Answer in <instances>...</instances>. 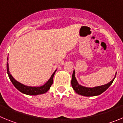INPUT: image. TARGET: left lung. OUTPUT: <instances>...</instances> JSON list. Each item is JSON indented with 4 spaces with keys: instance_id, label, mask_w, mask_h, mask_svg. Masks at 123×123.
Here are the masks:
<instances>
[{
    "instance_id": "1",
    "label": "left lung",
    "mask_w": 123,
    "mask_h": 123,
    "mask_svg": "<svg viewBox=\"0 0 123 123\" xmlns=\"http://www.w3.org/2000/svg\"><path fill=\"white\" fill-rule=\"evenodd\" d=\"M75 71H73L72 75V79H71V86H72L73 89L77 94L79 95H83V96H95V95H98L105 92L108 87L111 86V84L113 82L114 78L112 81H111L109 83L105 84V85L101 86L95 87H83L82 86L79 85L78 81H76V78H75ZM117 75V73H116Z\"/></svg>"
}]
</instances>
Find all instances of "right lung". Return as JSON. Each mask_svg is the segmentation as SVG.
<instances>
[{
	"instance_id": "right-lung-1",
	"label": "right lung",
	"mask_w": 123,
	"mask_h": 123,
	"mask_svg": "<svg viewBox=\"0 0 123 123\" xmlns=\"http://www.w3.org/2000/svg\"><path fill=\"white\" fill-rule=\"evenodd\" d=\"M8 60V58H7ZM6 71H7V73H8V77H9L10 81H12V84L14 85V86L17 88V89L21 92L23 93L26 95H39V94H44L45 92H47L50 89V87L53 84V81H54V76L55 73V72L52 74L50 78L49 79V81L44 84V85L40 87H29L27 86L23 85V84H21L20 82H18L16 81L13 76L11 75L9 71V68H8V62H6Z\"/></svg>"
}]
</instances>
